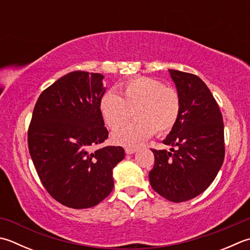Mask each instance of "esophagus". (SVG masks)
Wrapping results in <instances>:
<instances>
[{"mask_svg": "<svg viewBox=\"0 0 250 250\" xmlns=\"http://www.w3.org/2000/svg\"><path fill=\"white\" fill-rule=\"evenodd\" d=\"M125 154H128V155L134 154L135 151H136V148H134V147H126V148L125 149Z\"/></svg>", "mask_w": 250, "mask_h": 250, "instance_id": "esophagus-1", "label": "esophagus"}]
</instances>
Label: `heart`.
Masks as SVG:
<instances>
[{"label":"heart","mask_w":250,"mask_h":250,"mask_svg":"<svg viewBox=\"0 0 250 250\" xmlns=\"http://www.w3.org/2000/svg\"><path fill=\"white\" fill-rule=\"evenodd\" d=\"M133 109L137 120L112 133L116 144L134 147L155 132L159 135L169 133L180 119L182 100L175 87L154 78L136 77L121 85L120 96L107 92L100 101L102 118L111 130L127 120Z\"/></svg>","instance_id":"1"}]
</instances>
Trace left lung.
<instances>
[{"instance_id": "8db88e82", "label": "left lung", "mask_w": 250, "mask_h": 250, "mask_svg": "<svg viewBox=\"0 0 250 250\" xmlns=\"http://www.w3.org/2000/svg\"><path fill=\"white\" fill-rule=\"evenodd\" d=\"M169 71L182 100V111L164 144L175 148H151L155 165L148 177L160 196L181 203L202 194L217 177L226 154L224 125L218 103L199 77Z\"/></svg>"}]
</instances>
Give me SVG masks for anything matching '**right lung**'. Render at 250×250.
<instances>
[{
    "instance_id": "add662e5",
    "label": "right lung",
    "mask_w": 250,
    "mask_h": 250,
    "mask_svg": "<svg viewBox=\"0 0 250 250\" xmlns=\"http://www.w3.org/2000/svg\"><path fill=\"white\" fill-rule=\"evenodd\" d=\"M102 73L71 71L44 90L28 129L29 153L44 188L63 206H96L114 188L121 146L93 149L108 138L100 112Z\"/></svg>"
}]
</instances>
